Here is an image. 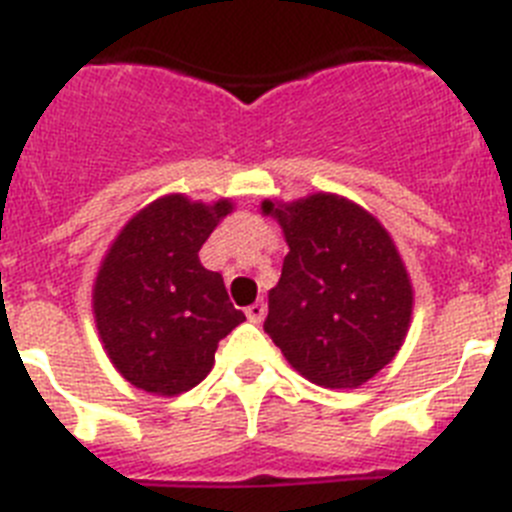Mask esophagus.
<instances>
[{
  "instance_id": "34e87169",
  "label": "esophagus",
  "mask_w": 512,
  "mask_h": 512,
  "mask_svg": "<svg viewBox=\"0 0 512 512\" xmlns=\"http://www.w3.org/2000/svg\"><path fill=\"white\" fill-rule=\"evenodd\" d=\"M246 318L251 320V323H261V320L266 318V305H264V302H253L251 307H246Z\"/></svg>"
}]
</instances>
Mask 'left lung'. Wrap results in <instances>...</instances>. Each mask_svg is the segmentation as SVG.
Listing matches in <instances>:
<instances>
[{
  "label": "left lung",
  "instance_id": "1",
  "mask_svg": "<svg viewBox=\"0 0 512 512\" xmlns=\"http://www.w3.org/2000/svg\"><path fill=\"white\" fill-rule=\"evenodd\" d=\"M261 210L289 246L264 330L312 384L361 387L395 359L413 318V284L392 235L341 194L264 200Z\"/></svg>",
  "mask_w": 512,
  "mask_h": 512
}]
</instances>
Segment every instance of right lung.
Segmentation results:
<instances>
[{
  "mask_svg": "<svg viewBox=\"0 0 512 512\" xmlns=\"http://www.w3.org/2000/svg\"><path fill=\"white\" fill-rule=\"evenodd\" d=\"M233 202L166 194L130 217L99 264L92 310L117 372L151 395L174 397L210 374L217 343L246 320L200 248Z\"/></svg>",
  "mask_w": 512,
  "mask_h": 512,
  "instance_id": "obj_1",
  "label": "right lung"
}]
</instances>
